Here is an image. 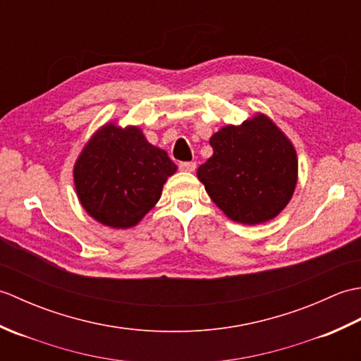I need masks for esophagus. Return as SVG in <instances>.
Here are the masks:
<instances>
[{
    "instance_id": "1",
    "label": "esophagus",
    "mask_w": 361,
    "mask_h": 361,
    "mask_svg": "<svg viewBox=\"0 0 361 361\" xmlns=\"http://www.w3.org/2000/svg\"><path fill=\"white\" fill-rule=\"evenodd\" d=\"M197 169L195 161H185V163H180V171L183 172H194Z\"/></svg>"
}]
</instances>
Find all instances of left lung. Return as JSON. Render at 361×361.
Returning <instances> with one entry per match:
<instances>
[{
	"label": "left lung",
	"instance_id": "8db88e82",
	"mask_svg": "<svg viewBox=\"0 0 361 361\" xmlns=\"http://www.w3.org/2000/svg\"><path fill=\"white\" fill-rule=\"evenodd\" d=\"M212 157L197 175L212 202L243 225L264 224L286 208L296 186L293 145L264 114L214 135Z\"/></svg>",
	"mask_w": 361,
	"mask_h": 361
}]
</instances>
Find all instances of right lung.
Instances as JSON below:
<instances>
[{"instance_id": "obj_1", "label": "right lung", "mask_w": 361, "mask_h": 361, "mask_svg": "<svg viewBox=\"0 0 361 361\" xmlns=\"http://www.w3.org/2000/svg\"><path fill=\"white\" fill-rule=\"evenodd\" d=\"M175 172L173 161L140 128L110 124L83 149L74 166V183L91 217L111 228H130L157 204Z\"/></svg>"}]
</instances>
